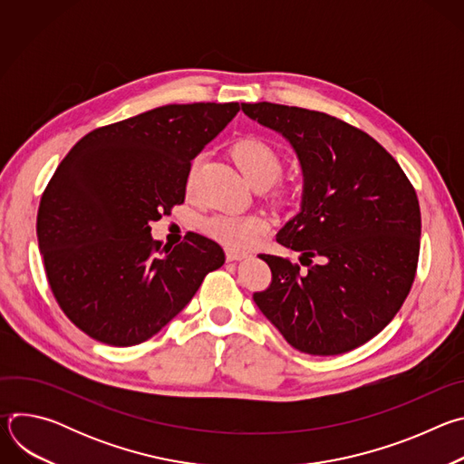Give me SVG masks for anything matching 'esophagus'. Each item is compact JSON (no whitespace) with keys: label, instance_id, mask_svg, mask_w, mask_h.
<instances>
[{"label":"esophagus","instance_id":"1","mask_svg":"<svg viewBox=\"0 0 464 464\" xmlns=\"http://www.w3.org/2000/svg\"><path fill=\"white\" fill-rule=\"evenodd\" d=\"M247 256V253L246 251H237V249H226V258L229 260V262H233V260H242V258H246Z\"/></svg>","mask_w":464,"mask_h":464}]
</instances>
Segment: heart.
<instances>
[{"label": "heart", "instance_id": "1", "mask_svg": "<svg viewBox=\"0 0 464 464\" xmlns=\"http://www.w3.org/2000/svg\"><path fill=\"white\" fill-rule=\"evenodd\" d=\"M233 160L249 179L253 187H268L277 181L283 172V160L279 150L262 138H242L231 149ZM200 158L192 160L187 172V188L194 187ZM202 229L215 240L229 247H249L260 235L268 231V220L262 215H238V213H217L202 222Z\"/></svg>", "mask_w": 464, "mask_h": 464}]
</instances>
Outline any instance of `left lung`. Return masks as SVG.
I'll return each mask as SVG.
<instances>
[{
  "mask_svg": "<svg viewBox=\"0 0 464 464\" xmlns=\"http://www.w3.org/2000/svg\"><path fill=\"white\" fill-rule=\"evenodd\" d=\"M242 111L292 145L303 169L301 211L277 242L303 266L258 255L272 270L253 301L283 338L314 356L349 353L401 310L417 274L420 208L408 176L365 131L323 111L274 102Z\"/></svg>",
  "mask_w": 464,
  "mask_h": 464,
  "instance_id": "8db88e82",
  "label": "left lung"
}]
</instances>
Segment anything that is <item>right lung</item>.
I'll list each match as a JSON object with an SVG mask.
<instances>
[{"mask_svg":"<svg viewBox=\"0 0 464 464\" xmlns=\"http://www.w3.org/2000/svg\"><path fill=\"white\" fill-rule=\"evenodd\" d=\"M238 102L167 104L95 128L47 183L36 235L51 292L90 338L150 340L220 268L211 238L160 247L150 222L183 204L190 161L238 113Z\"/></svg>","mask_w":464,"mask_h":464,"instance_id":"1","label":"right lung"}]
</instances>
